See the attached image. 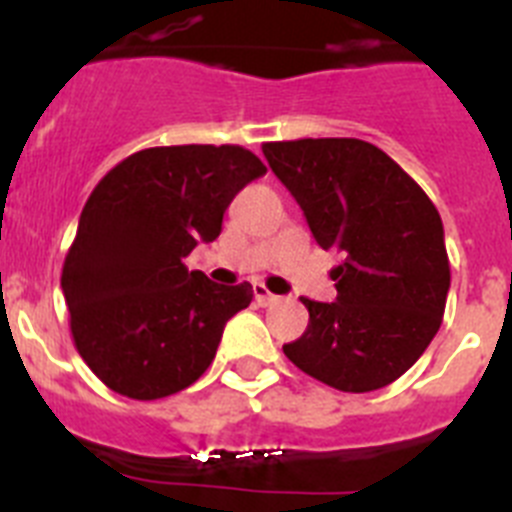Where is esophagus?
Segmentation results:
<instances>
[{"instance_id": "obj_1", "label": "esophagus", "mask_w": 512, "mask_h": 512, "mask_svg": "<svg viewBox=\"0 0 512 512\" xmlns=\"http://www.w3.org/2000/svg\"><path fill=\"white\" fill-rule=\"evenodd\" d=\"M253 297H256V302H259V305H274V302L279 300L277 295H271L264 284H253Z\"/></svg>"}]
</instances>
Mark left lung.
<instances>
[{"label": "left lung", "instance_id": "left-lung-1", "mask_svg": "<svg viewBox=\"0 0 512 512\" xmlns=\"http://www.w3.org/2000/svg\"><path fill=\"white\" fill-rule=\"evenodd\" d=\"M264 156L318 246L343 253L330 271L336 302L302 297L310 323L284 343V354L341 392L387 387L441 328L451 269L436 205L387 153L359 138L264 143Z\"/></svg>", "mask_w": 512, "mask_h": 512}]
</instances>
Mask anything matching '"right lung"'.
I'll return each instance as SVG.
<instances>
[{
    "instance_id": "1",
    "label": "right lung",
    "mask_w": 512,
    "mask_h": 512,
    "mask_svg": "<svg viewBox=\"0 0 512 512\" xmlns=\"http://www.w3.org/2000/svg\"><path fill=\"white\" fill-rule=\"evenodd\" d=\"M264 174L241 146H161L120 161L89 194L61 289L76 351L112 392L169 397L212 364L253 287L210 282L184 259L215 241L235 194Z\"/></svg>"
}]
</instances>
